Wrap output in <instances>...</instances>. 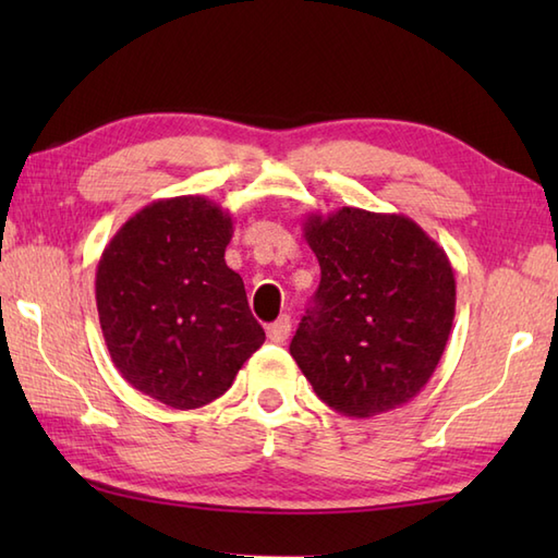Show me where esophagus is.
I'll list each match as a JSON object with an SVG mask.
<instances>
[{"instance_id": "1", "label": "esophagus", "mask_w": 558, "mask_h": 558, "mask_svg": "<svg viewBox=\"0 0 558 558\" xmlns=\"http://www.w3.org/2000/svg\"><path fill=\"white\" fill-rule=\"evenodd\" d=\"M290 328H292L290 316H280L278 322H272V324L266 328V333H268V338H270L272 342H286L288 336H290Z\"/></svg>"}]
</instances>
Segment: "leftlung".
I'll return each mask as SVG.
<instances>
[{
	"label": "left lung",
	"instance_id": "left-lung-1",
	"mask_svg": "<svg viewBox=\"0 0 558 558\" xmlns=\"http://www.w3.org/2000/svg\"><path fill=\"white\" fill-rule=\"evenodd\" d=\"M322 266L290 342L314 393L348 417L405 405L429 381L456 316L446 252L400 213L342 206L304 220Z\"/></svg>",
	"mask_w": 558,
	"mask_h": 558
}]
</instances>
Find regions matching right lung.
Returning a JSON list of instances; mask_svg holds the SVG:
<instances>
[{"label":"right lung","instance_id":"obj_1","mask_svg":"<svg viewBox=\"0 0 558 558\" xmlns=\"http://www.w3.org/2000/svg\"><path fill=\"white\" fill-rule=\"evenodd\" d=\"M232 216L204 196L160 198L105 246L96 302L126 384L174 410L220 398L264 345L240 272L225 264Z\"/></svg>","mask_w":558,"mask_h":558}]
</instances>
